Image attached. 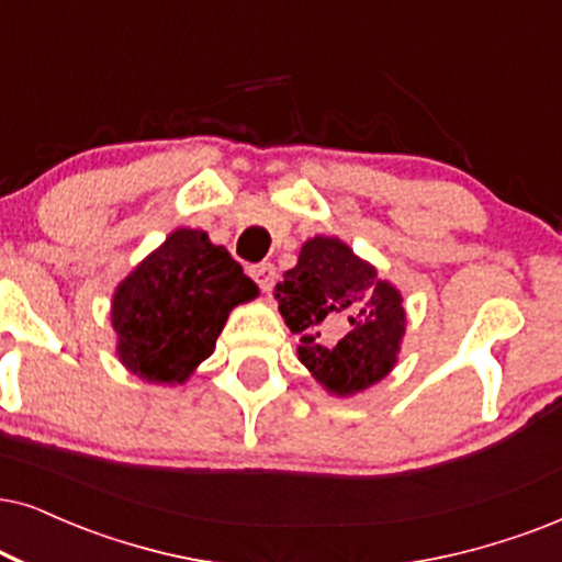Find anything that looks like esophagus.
I'll return each mask as SVG.
<instances>
[{
    "label": "esophagus",
    "instance_id": "obj_1",
    "mask_svg": "<svg viewBox=\"0 0 562 562\" xmlns=\"http://www.w3.org/2000/svg\"><path fill=\"white\" fill-rule=\"evenodd\" d=\"M248 274L254 277V282L265 290V293H269V290L274 288V280H277V272L272 265H254L251 269H248Z\"/></svg>",
    "mask_w": 562,
    "mask_h": 562
}]
</instances>
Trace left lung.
Wrapping results in <instances>:
<instances>
[{"label":"left lung","instance_id":"obj_1","mask_svg":"<svg viewBox=\"0 0 562 562\" xmlns=\"http://www.w3.org/2000/svg\"><path fill=\"white\" fill-rule=\"evenodd\" d=\"M277 301L285 324L301 334L297 358L326 392H363L394 368L402 295L339 238H311L277 285Z\"/></svg>","mask_w":562,"mask_h":562}]
</instances>
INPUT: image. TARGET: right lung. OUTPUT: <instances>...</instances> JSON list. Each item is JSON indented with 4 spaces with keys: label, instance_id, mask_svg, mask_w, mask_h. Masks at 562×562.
<instances>
[{
    "label": "right lung",
    "instance_id": "right-lung-1",
    "mask_svg": "<svg viewBox=\"0 0 562 562\" xmlns=\"http://www.w3.org/2000/svg\"><path fill=\"white\" fill-rule=\"evenodd\" d=\"M257 285L207 233L179 228L113 295L119 358L139 379L183 383L210 358L225 318Z\"/></svg>",
    "mask_w": 562,
    "mask_h": 562
}]
</instances>
